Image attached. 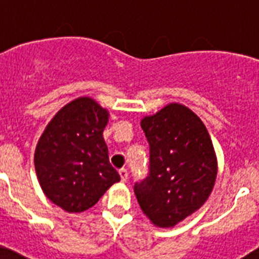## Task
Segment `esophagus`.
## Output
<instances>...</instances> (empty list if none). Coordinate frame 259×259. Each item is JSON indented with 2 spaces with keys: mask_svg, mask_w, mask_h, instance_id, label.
Instances as JSON below:
<instances>
[{
  "mask_svg": "<svg viewBox=\"0 0 259 259\" xmlns=\"http://www.w3.org/2000/svg\"><path fill=\"white\" fill-rule=\"evenodd\" d=\"M119 176H120V180H122V183H125L128 180V171L125 170V168L119 170Z\"/></svg>",
  "mask_w": 259,
  "mask_h": 259,
  "instance_id": "1",
  "label": "esophagus"
}]
</instances>
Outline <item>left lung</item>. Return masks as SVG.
Returning a JSON list of instances; mask_svg holds the SVG:
<instances>
[{
  "label": "left lung",
  "instance_id": "left-lung-1",
  "mask_svg": "<svg viewBox=\"0 0 259 259\" xmlns=\"http://www.w3.org/2000/svg\"><path fill=\"white\" fill-rule=\"evenodd\" d=\"M150 146L149 176L135 184L141 210L170 228L197 211L214 188L218 159L203 122L189 107L166 105L141 119Z\"/></svg>",
  "mask_w": 259,
  "mask_h": 259
}]
</instances>
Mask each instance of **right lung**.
<instances>
[{
    "label": "right lung",
    "instance_id": "right-lung-1",
    "mask_svg": "<svg viewBox=\"0 0 259 259\" xmlns=\"http://www.w3.org/2000/svg\"><path fill=\"white\" fill-rule=\"evenodd\" d=\"M109 118V110L96 100L77 97L53 116L38 139V183L45 196L65 211L91 209L120 180L104 140Z\"/></svg>",
    "mask_w": 259,
    "mask_h": 259
}]
</instances>
